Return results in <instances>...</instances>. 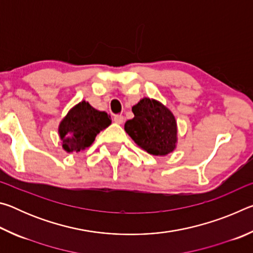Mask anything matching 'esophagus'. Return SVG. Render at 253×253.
<instances>
[{
    "label": "esophagus",
    "instance_id": "34e87169",
    "mask_svg": "<svg viewBox=\"0 0 253 253\" xmlns=\"http://www.w3.org/2000/svg\"><path fill=\"white\" fill-rule=\"evenodd\" d=\"M124 121H125V118L122 115H115L114 116V122L116 124H123Z\"/></svg>",
    "mask_w": 253,
    "mask_h": 253
}]
</instances>
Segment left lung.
I'll return each instance as SVG.
<instances>
[{
    "mask_svg": "<svg viewBox=\"0 0 253 253\" xmlns=\"http://www.w3.org/2000/svg\"><path fill=\"white\" fill-rule=\"evenodd\" d=\"M131 110L134 118L125 123V130L140 148L156 156L174 151L177 126L169 108L155 99L143 98Z\"/></svg>",
    "mask_w": 253,
    "mask_h": 253,
    "instance_id": "1",
    "label": "left lung"
}]
</instances>
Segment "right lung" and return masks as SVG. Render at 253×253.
Segmentation results:
<instances>
[{
  "instance_id": "obj_1",
  "label": "right lung",
  "mask_w": 253,
  "mask_h": 253,
  "mask_svg": "<svg viewBox=\"0 0 253 253\" xmlns=\"http://www.w3.org/2000/svg\"><path fill=\"white\" fill-rule=\"evenodd\" d=\"M111 124L105 111L93 108L84 100L69 110L59 126L62 147L67 153H77L90 146L97 134Z\"/></svg>"
}]
</instances>
